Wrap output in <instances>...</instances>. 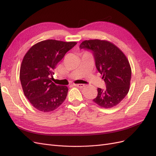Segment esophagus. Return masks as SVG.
<instances>
[{
	"label": "esophagus",
	"mask_w": 156,
	"mask_h": 156,
	"mask_svg": "<svg viewBox=\"0 0 156 156\" xmlns=\"http://www.w3.org/2000/svg\"><path fill=\"white\" fill-rule=\"evenodd\" d=\"M74 86L79 87V88H83L84 87V84H74Z\"/></svg>",
	"instance_id": "1"
}]
</instances>
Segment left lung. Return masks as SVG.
<instances>
[{
    "mask_svg": "<svg viewBox=\"0 0 156 156\" xmlns=\"http://www.w3.org/2000/svg\"><path fill=\"white\" fill-rule=\"evenodd\" d=\"M79 48L92 51L96 68L106 84L105 89L98 88V96L93 101L103 108L117 105L129 90L131 69L126 55L106 40H84Z\"/></svg>",
    "mask_w": 156,
    "mask_h": 156,
    "instance_id": "obj_1",
    "label": "left lung"
}]
</instances>
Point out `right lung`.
Masks as SVG:
<instances>
[{"label": "right lung", "mask_w": 156, "mask_h": 156, "mask_svg": "<svg viewBox=\"0 0 156 156\" xmlns=\"http://www.w3.org/2000/svg\"><path fill=\"white\" fill-rule=\"evenodd\" d=\"M77 44L55 40L41 41L32 46L20 68V81L27 100L44 112L55 110L64 101L68 88L51 81L54 69L65 54Z\"/></svg>", "instance_id": "obj_1"}]
</instances>
